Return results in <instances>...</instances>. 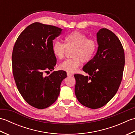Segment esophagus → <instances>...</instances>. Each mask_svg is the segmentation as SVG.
Returning a JSON list of instances; mask_svg holds the SVG:
<instances>
[{"instance_id":"1","label":"esophagus","mask_w":135,"mask_h":135,"mask_svg":"<svg viewBox=\"0 0 135 135\" xmlns=\"http://www.w3.org/2000/svg\"><path fill=\"white\" fill-rule=\"evenodd\" d=\"M67 75L68 76H72V74H71L70 73H67Z\"/></svg>"}]
</instances>
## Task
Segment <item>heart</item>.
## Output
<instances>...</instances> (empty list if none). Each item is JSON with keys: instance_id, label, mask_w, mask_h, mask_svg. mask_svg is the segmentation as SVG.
<instances>
[{"instance_id": "1", "label": "heart", "mask_w": 135, "mask_h": 135, "mask_svg": "<svg viewBox=\"0 0 135 135\" xmlns=\"http://www.w3.org/2000/svg\"><path fill=\"white\" fill-rule=\"evenodd\" d=\"M64 44L56 42L53 45L54 55L59 59L64 57L67 49H73L71 57L65 60L59 65L60 70L67 73H74L78 69L81 61L84 62L89 61L95 54L97 43L94 39L87 38L85 34L78 31L71 32L64 38Z\"/></svg>"}]
</instances>
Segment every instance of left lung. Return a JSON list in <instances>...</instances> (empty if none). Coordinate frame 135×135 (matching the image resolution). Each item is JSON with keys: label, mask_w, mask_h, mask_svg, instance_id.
Here are the masks:
<instances>
[{"label": "left lung", "mask_w": 135, "mask_h": 135, "mask_svg": "<svg viewBox=\"0 0 135 135\" xmlns=\"http://www.w3.org/2000/svg\"><path fill=\"white\" fill-rule=\"evenodd\" d=\"M98 49L93 58L83 67L89 76L75 74V93L88 108L103 107L115 96L121 84L125 65L122 45L115 34L106 28L97 33Z\"/></svg>", "instance_id": "1"}]
</instances>
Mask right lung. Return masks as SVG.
<instances>
[{
  "label": "right lung",
  "instance_id": "1",
  "mask_svg": "<svg viewBox=\"0 0 135 135\" xmlns=\"http://www.w3.org/2000/svg\"><path fill=\"white\" fill-rule=\"evenodd\" d=\"M62 30L34 22L20 33L14 46L12 67L16 86L25 101L36 108H46L56 101L61 82L67 77L62 70L45 75L56 64L53 41Z\"/></svg>",
  "mask_w": 135,
  "mask_h": 135
}]
</instances>
